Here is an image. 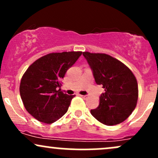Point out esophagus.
Masks as SVG:
<instances>
[{
    "instance_id": "esophagus-1",
    "label": "esophagus",
    "mask_w": 158,
    "mask_h": 158,
    "mask_svg": "<svg viewBox=\"0 0 158 158\" xmlns=\"http://www.w3.org/2000/svg\"><path fill=\"white\" fill-rule=\"evenodd\" d=\"M80 97L84 98V99H86V98H88V96H87V95H80Z\"/></svg>"
}]
</instances>
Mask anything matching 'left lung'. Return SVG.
<instances>
[{
	"label": "left lung",
	"mask_w": 158,
	"mask_h": 158,
	"mask_svg": "<svg viewBox=\"0 0 158 158\" xmlns=\"http://www.w3.org/2000/svg\"><path fill=\"white\" fill-rule=\"evenodd\" d=\"M91 68L97 85L105 93L99 97V105L90 110L98 121L114 126L125 121L135 110L138 99V85L131 70L120 61L105 53L82 52Z\"/></svg>",
	"instance_id": "1"
}]
</instances>
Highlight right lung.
Returning <instances> with one entry per match:
<instances>
[{
  "mask_svg": "<svg viewBox=\"0 0 158 158\" xmlns=\"http://www.w3.org/2000/svg\"><path fill=\"white\" fill-rule=\"evenodd\" d=\"M81 53H49L27 68L21 78L20 95L26 110L37 120L50 124L68 111L75 95L69 96L61 91V80Z\"/></svg>",
  "mask_w": 158,
  "mask_h": 158,
  "instance_id": "add662e5",
  "label": "right lung"
}]
</instances>
